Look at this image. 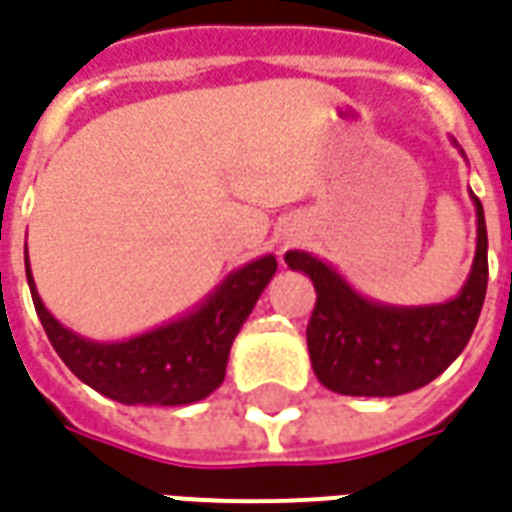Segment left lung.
I'll return each instance as SVG.
<instances>
[{
  "label": "left lung",
  "instance_id": "obj_1",
  "mask_svg": "<svg viewBox=\"0 0 512 512\" xmlns=\"http://www.w3.org/2000/svg\"><path fill=\"white\" fill-rule=\"evenodd\" d=\"M477 252L466 285L441 305H382L357 293L310 252L291 249L285 263L316 288L307 352L318 382L343 396H402L452 366L477 327L488 288V230L477 196Z\"/></svg>",
  "mask_w": 512,
  "mask_h": 512
}]
</instances>
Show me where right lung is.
I'll return each mask as SVG.
<instances>
[{"mask_svg": "<svg viewBox=\"0 0 512 512\" xmlns=\"http://www.w3.org/2000/svg\"><path fill=\"white\" fill-rule=\"evenodd\" d=\"M32 305L60 360L107 399L121 405H194L224 382L235 335L277 271L263 255L235 268L191 313L124 341H91L63 327L35 291L30 257H24Z\"/></svg>", "mask_w": 512, "mask_h": 512, "instance_id": "add662e5", "label": "right lung"}]
</instances>
